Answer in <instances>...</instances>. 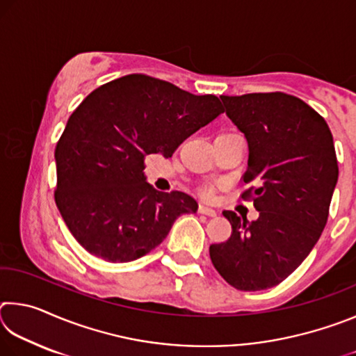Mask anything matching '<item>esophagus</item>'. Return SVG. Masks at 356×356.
Returning a JSON list of instances; mask_svg holds the SVG:
<instances>
[{
  "label": "esophagus",
  "mask_w": 356,
  "mask_h": 356,
  "mask_svg": "<svg viewBox=\"0 0 356 356\" xmlns=\"http://www.w3.org/2000/svg\"><path fill=\"white\" fill-rule=\"evenodd\" d=\"M200 213H204V215H207V216H216V210L213 209V207H209V206H204V204H201L200 206Z\"/></svg>",
  "instance_id": "1"
}]
</instances>
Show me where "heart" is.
Here are the masks:
<instances>
[{
    "label": "heart",
    "mask_w": 356,
    "mask_h": 356,
    "mask_svg": "<svg viewBox=\"0 0 356 356\" xmlns=\"http://www.w3.org/2000/svg\"><path fill=\"white\" fill-rule=\"evenodd\" d=\"M212 193H213V190H212V188H202L201 195H202L204 197H210V196H212Z\"/></svg>",
    "instance_id": "1"
}]
</instances>
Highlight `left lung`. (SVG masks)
<instances>
[{"instance_id": "1", "label": "left lung", "mask_w": 356, "mask_h": 356, "mask_svg": "<svg viewBox=\"0 0 356 356\" xmlns=\"http://www.w3.org/2000/svg\"><path fill=\"white\" fill-rule=\"evenodd\" d=\"M226 114L248 141L242 193L259 218L225 210L232 226L226 242L210 245V259L238 291L278 286L314 248L328 220L337 160L328 124L303 100L284 92L221 95Z\"/></svg>"}]
</instances>
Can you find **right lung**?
Segmentation results:
<instances>
[{"label": "right lung", "instance_id": "right-lung-1", "mask_svg": "<svg viewBox=\"0 0 356 356\" xmlns=\"http://www.w3.org/2000/svg\"><path fill=\"white\" fill-rule=\"evenodd\" d=\"M225 111L216 95H195L143 74L102 84L72 113L56 144L55 201L72 236L108 262L140 259L163 242L197 202L146 182V155L171 156Z\"/></svg>", "mask_w": 356, "mask_h": 356}]
</instances>
